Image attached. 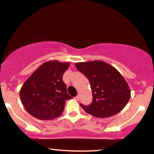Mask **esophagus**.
I'll return each instance as SVG.
<instances>
[{"instance_id": "34e87169", "label": "esophagus", "mask_w": 154, "mask_h": 154, "mask_svg": "<svg viewBox=\"0 0 154 154\" xmlns=\"http://www.w3.org/2000/svg\"><path fill=\"white\" fill-rule=\"evenodd\" d=\"M75 99H76V100H79V94L77 95V96L75 97Z\"/></svg>"}]
</instances>
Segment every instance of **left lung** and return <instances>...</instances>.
I'll return each instance as SVG.
<instances>
[{
  "mask_svg": "<svg viewBox=\"0 0 154 154\" xmlns=\"http://www.w3.org/2000/svg\"><path fill=\"white\" fill-rule=\"evenodd\" d=\"M91 84L93 101L83 110L95 117L106 118L121 111L130 98V90L126 80L117 70L101 61L76 63Z\"/></svg>",
  "mask_w": 154,
  "mask_h": 154,
  "instance_id": "1",
  "label": "left lung"
}]
</instances>
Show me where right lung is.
<instances>
[{"instance_id": "add662e5", "label": "right lung", "mask_w": 154, "mask_h": 154, "mask_svg": "<svg viewBox=\"0 0 154 154\" xmlns=\"http://www.w3.org/2000/svg\"><path fill=\"white\" fill-rule=\"evenodd\" d=\"M69 63L49 61L39 66L23 84L20 98L26 111L41 120H51L63 113L66 100L72 98L66 93L62 77Z\"/></svg>"}]
</instances>
